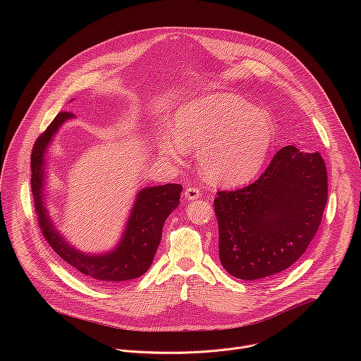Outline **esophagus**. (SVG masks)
Returning <instances> with one entry per match:
<instances>
[{
  "label": "esophagus",
  "mask_w": 361,
  "mask_h": 361,
  "mask_svg": "<svg viewBox=\"0 0 361 361\" xmlns=\"http://www.w3.org/2000/svg\"><path fill=\"white\" fill-rule=\"evenodd\" d=\"M200 196H202L200 190H199L197 188H195V186L186 188V190H185V197H186V200H196V199H199Z\"/></svg>",
  "instance_id": "obj_1"
}]
</instances>
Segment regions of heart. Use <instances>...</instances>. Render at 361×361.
<instances>
[{
    "label": "heart",
    "instance_id": "heart-1",
    "mask_svg": "<svg viewBox=\"0 0 361 361\" xmlns=\"http://www.w3.org/2000/svg\"><path fill=\"white\" fill-rule=\"evenodd\" d=\"M275 139L272 118L236 94H211L180 105L173 133L158 135V149L180 162L186 149L197 150L203 176L216 186H238L255 178Z\"/></svg>",
    "mask_w": 361,
    "mask_h": 361
}]
</instances>
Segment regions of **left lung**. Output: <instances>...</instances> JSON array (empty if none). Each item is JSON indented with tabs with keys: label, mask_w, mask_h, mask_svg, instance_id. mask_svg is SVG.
Wrapping results in <instances>:
<instances>
[{
	"label": "left lung",
	"mask_w": 361,
	"mask_h": 361,
	"mask_svg": "<svg viewBox=\"0 0 361 361\" xmlns=\"http://www.w3.org/2000/svg\"><path fill=\"white\" fill-rule=\"evenodd\" d=\"M328 199L319 153L282 147L257 180L218 192L219 259L232 275L255 281L288 269L306 252Z\"/></svg>",
	"instance_id": "8db88e82"
}]
</instances>
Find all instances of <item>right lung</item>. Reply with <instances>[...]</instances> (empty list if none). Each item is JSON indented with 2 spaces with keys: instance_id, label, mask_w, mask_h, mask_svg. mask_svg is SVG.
<instances>
[{
  "instance_id": "add662e5",
  "label": "right lung",
  "mask_w": 361,
  "mask_h": 361,
  "mask_svg": "<svg viewBox=\"0 0 361 361\" xmlns=\"http://www.w3.org/2000/svg\"><path fill=\"white\" fill-rule=\"evenodd\" d=\"M71 118H73L72 114L59 112L39 136L32 152V192L39 225L54 252L86 279L105 285L139 278L147 272L154 259L164 222L179 206L182 186L166 183L139 190L122 238L114 250L103 255H87L75 249L54 226L43 193L47 173L46 153L58 129Z\"/></svg>"
}]
</instances>
